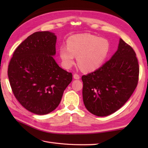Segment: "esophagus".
<instances>
[{
    "label": "esophagus",
    "instance_id": "34e87169",
    "mask_svg": "<svg viewBox=\"0 0 148 148\" xmlns=\"http://www.w3.org/2000/svg\"><path fill=\"white\" fill-rule=\"evenodd\" d=\"M74 78L75 79H79L80 78V76L78 74H74Z\"/></svg>",
    "mask_w": 148,
    "mask_h": 148
}]
</instances>
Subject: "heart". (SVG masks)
Masks as SVG:
<instances>
[{"instance_id": "obj_1", "label": "heart", "mask_w": 148, "mask_h": 148, "mask_svg": "<svg viewBox=\"0 0 148 148\" xmlns=\"http://www.w3.org/2000/svg\"><path fill=\"white\" fill-rule=\"evenodd\" d=\"M67 46L60 48V55L66 67L74 63L77 56V64L84 71H93L103 64L108 55L109 45L105 39H100L89 34H77L69 37Z\"/></svg>"}]
</instances>
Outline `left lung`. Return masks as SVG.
Returning <instances> with one entry per match:
<instances>
[{"mask_svg":"<svg viewBox=\"0 0 148 148\" xmlns=\"http://www.w3.org/2000/svg\"><path fill=\"white\" fill-rule=\"evenodd\" d=\"M139 74L136 52L120 39L117 51L111 59L81 77L83 102L88 111L98 116L118 111L136 88Z\"/></svg>","mask_w":148,"mask_h":148,"instance_id":"left-lung-1","label":"left lung"}]
</instances>
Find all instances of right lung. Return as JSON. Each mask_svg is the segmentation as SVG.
<instances>
[{
  "mask_svg": "<svg viewBox=\"0 0 148 148\" xmlns=\"http://www.w3.org/2000/svg\"><path fill=\"white\" fill-rule=\"evenodd\" d=\"M56 37L48 31L36 32L19 45L8 65V75L14 97L34 114L52 112L61 101L72 74L53 58Z\"/></svg>",
  "mask_w": 148,
  "mask_h": 148,
  "instance_id": "right-lung-1",
  "label": "right lung"
}]
</instances>
